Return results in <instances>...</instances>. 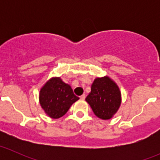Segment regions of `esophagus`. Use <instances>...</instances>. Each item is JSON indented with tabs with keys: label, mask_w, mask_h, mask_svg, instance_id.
Segmentation results:
<instances>
[{
	"label": "esophagus",
	"mask_w": 160,
	"mask_h": 160,
	"mask_svg": "<svg viewBox=\"0 0 160 160\" xmlns=\"http://www.w3.org/2000/svg\"><path fill=\"white\" fill-rule=\"evenodd\" d=\"M80 99H81V100H84L85 98H86V95H85V94H82L81 96L80 97Z\"/></svg>",
	"instance_id": "esophagus-1"
}]
</instances>
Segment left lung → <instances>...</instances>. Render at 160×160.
<instances>
[{
    "label": "left lung",
    "instance_id": "obj_1",
    "mask_svg": "<svg viewBox=\"0 0 160 160\" xmlns=\"http://www.w3.org/2000/svg\"><path fill=\"white\" fill-rule=\"evenodd\" d=\"M86 101L95 115L102 120H109L117 113L122 104V93L117 83L105 76L97 77Z\"/></svg>",
    "mask_w": 160,
    "mask_h": 160
}]
</instances>
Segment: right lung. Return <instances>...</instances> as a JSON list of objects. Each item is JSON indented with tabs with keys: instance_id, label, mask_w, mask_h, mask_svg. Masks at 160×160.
I'll return each instance as SVG.
<instances>
[{
	"instance_id": "1",
	"label": "right lung",
	"mask_w": 160,
	"mask_h": 160,
	"mask_svg": "<svg viewBox=\"0 0 160 160\" xmlns=\"http://www.w3.org/2000/svg\"><path fill=\"white\" fill-rule=\"evenodd\" d=\"M39 103L48 116L53 119L62 117L80 98L60 77H52L40 89Z\"/></svg>"
}]
</instances>
